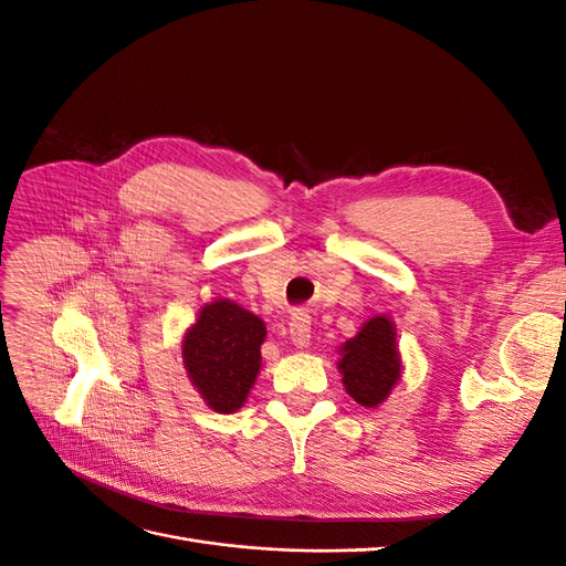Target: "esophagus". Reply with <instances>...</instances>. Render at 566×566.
<instances>
[{
    "instance_id": "34e87169",
    "label": "esophagus",
    "mask_w": 566,
    "mask_h": 566,
    "mask_svg": "<svg viewBox=\"0 0 566 566\" xmlns=\"http://www.w3.org/2000/svg\"><path fill=\"white\" fill-rule=\"evenodd\" d=\"M290 337H293V345L304 349L310 347V339H312V321L310 314L306 312H295L290 316Z\"/></svg>"
}]
</instances>
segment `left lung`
Segmentation results:
<instances>
[{"mask_svg": "<svg viewBox=\"0 0 566 566\" xmlns=\"http://www.w3.org/2000/svg\"><path fill=\"white\" fill-rule=\"evenodd\" d=\"M339 354L342 382L349 397L366 408L382 403L401 378L397 333L387 316L370 318L361 333L345 342Z\"/></svg>", "mask_w": 566, "mask_h": 566, "instance_id": "1", "label": "left lung"}]
</instances>
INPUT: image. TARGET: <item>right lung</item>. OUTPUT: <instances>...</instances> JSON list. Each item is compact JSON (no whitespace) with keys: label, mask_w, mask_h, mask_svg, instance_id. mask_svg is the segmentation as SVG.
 <instances>
[{"label":"right lung","mask_w":566,"mask_h":566,"mask_svg":"<svg viewBox=\"0 0 566 566\" xmlns=\"http://www.w3.org/2000/svg\"><path fill=\"white\" fill-rule=\"evenodd\" d=\"M264 323L229 300L205 304L184 337V366L200 397L217 413H233L260 373Z\"/></svg>","instance_id":"1"}]
</instances>
